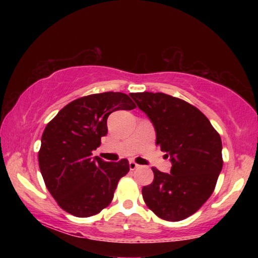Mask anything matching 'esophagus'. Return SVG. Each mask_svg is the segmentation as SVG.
Masks as SVG:
<instances>
[{
	"label": "esophagus",
	"instance_id": "esophagus-1",
	"mask_svg": "<svg viewBox=\"0 0 258 258\" xmlns=\"http://www.w3.org/2000/svg\"><path fill=\"white\" fill-rule=\"evenodd\" d=\"M140 165L136 163V162H134V161H130L129 162V168H130V170H135V169H137L139 168Z\"/></svg>",
	"mask_w": 258,
	"mask_h": 258
}]
</instances>
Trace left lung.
Listing matches in <instances>:
<instances>
[{
    "instance_id": "left-lung-1",
    "label": "left lung",
    "mask_w": 258,
    "mask_h": 258,
    "mask_svg": "<svg viewBox=\"0 0 258 258\" xmlns=\"http://www.w3.org/2000/svg\"><path fill=\"white\" fill-rule=\"evenodd\" d=\"M153 123L156 144L170 158V174L153 168L154 181L143 186V200L165 221L195 214L213 194L223 167L222 141L202 111L163 93L130 95Z\"/></svg>"
}]
</instances>
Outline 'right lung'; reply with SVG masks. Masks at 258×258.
<instances>
[{
	"instance_id": "1",
	"label": "right lung",
	"mask_w": 258,
	"mask_h": 258,
	"mask_svg": "<svg viewBox=\"0 0 258 258\" xmlns=\"http://www.w3.org/2000/svg\"><path fill=\"white\" fill-rule=\"evenodd\" d=\"M136 105L126 94H93L70 102L45 126L38 164L45 186L67 213L89 217L108 207L129 162L91 157L107 135L108 116Z\"/></svg>"
}]
</instances>
